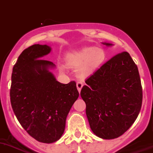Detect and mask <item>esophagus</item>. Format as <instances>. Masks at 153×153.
Listing matches in <instances>:
<instances>
[{"mask_svg":"<svg viewBox=\"0 0 153 153\" xmlns=\"http://www.w3.org/2000/svg\"><path fill=\"white\" fill-rule=\"evenodd\" d=\"M83 85H84V83L82 82H78L76 84L77 85V88H78V90H79V92H80L81 89H82V88Z\"/></svg>","mask_w":153,"mask_h":153,"instance_id":"obj_1","label":"esophagus"}]
</instances>
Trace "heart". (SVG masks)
<instances>
[{"instance_id":"heart-1","label":"heart","mask_w":153,"mask_h":153,"mask_svg":"<svg viewBox=\"0 0 153 153\" xmlns=\"http://www.w3.org/2000/svg\"><path fill=\"white\" fill-rule=\"evenodd\" d=\"M106 60V52L100 47H85L80 51L68 53L65 57L67 65L77 68V73L81 76L91 74L100 68ZM66 68L60 66V70L65 71Z\"/></svg>"}]
</instances>
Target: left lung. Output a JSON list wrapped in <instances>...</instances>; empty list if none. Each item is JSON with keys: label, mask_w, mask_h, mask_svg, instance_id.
I'll return each mask as SVG.
<instances>
[{"label": "left lung", "mask_w": 153, "mask_h": 153, "mask_svg": "<svg viewBox=\"0 0 153 153\" xmlns=\"http://www.w3.org/2000/svg\"><path fill=\"white\" fill-rule=\"evenodd\" d=\"M85 83L80 94L93 133L103 139L122 135L138 117L142 103L138 67L130 54L124 51L114 56Z\"/></svg>", "instance_id": "obj_1"}]
</instances>
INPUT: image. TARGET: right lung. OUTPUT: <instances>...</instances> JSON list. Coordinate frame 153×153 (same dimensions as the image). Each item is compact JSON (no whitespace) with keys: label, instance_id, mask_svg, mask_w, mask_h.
<instances>
[{"label":"right lung","instance_id":"right-lung-1","mask_svg":"<svg viewBox=\"0 0 153 153\" xmlns=\"http://www.w3.org/2000/svg\"><path fill=\"white\" fill-rule=\"evenodd\" d=\"M47 45L34 44L22 51L14 65L10 89L11 104L18 120L38 142L52 143L61 137L66 118L79 96L76 82L62 84L39 59L51 52Z\"/></svg>","mask_w":153,"mask_h":153}]
</instances>
